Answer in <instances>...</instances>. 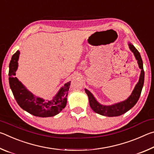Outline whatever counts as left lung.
I'll return each mask as SVG.
<instances>
[{"mask_svg":"<svg viewBox=\"0 0 154 154\" xmlns=\"http://www.w3.org/2000/svg\"><path fill=\"white\" fill-rule=\"evenodd\" d=\"M128 46L130 50L132 51V53L134 54L135 58L137 60L138 64L141 71H140V75L139 77V80L137 85H135L133 91L128 98L124 101L122 102L116 103L112 105H103L99 103L97 100H96L94 96L91 93L89 90L85 89V92L88 96L89 98V103L90 107L92 108V110L102 116H107V117H116L119 116L121 115L124 114L129 111L130 109H132L133 106L136 105L138 100L139 99L140 93H141L142 88L144 83V77H145V72L143 70V60L141 56L140 55L139 51L134 48L133 45H132L130 42L128 43Z\"/></svg>","mask_w":154,"mask_h":154,"instance_id":"obj_1","label":"left lung"}]
</instances>
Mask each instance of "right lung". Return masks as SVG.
I'll use <instances>...</instances> for the list:
<instances>
[{"instance_id":"right-lung-1","label":"right lung","mask_w":154,"mask_h":154,"mask_svg":"<svg viewBox=\"0 0 154 154\" xmlns=\"http://www.w3.org/2000/svg\"><path fill=\"white\" fill-rule=\"evenodd\" d=\"M19 56L20 51L17 50L10 61L9 71V85L18 105L24 111L35 116L47 118L58 114L66 106L71 82L65 83L52 100H45L42 98L37 97L15 77Z\"/></svg>"}]
</instances>
